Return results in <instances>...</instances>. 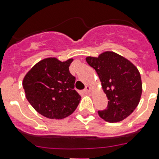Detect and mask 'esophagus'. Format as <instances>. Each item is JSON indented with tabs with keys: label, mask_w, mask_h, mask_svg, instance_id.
<instances>
[{
	"label": "esophagus",
	"mask_w": 159,
	"mask_h": 159,
	"mask_svg": "<svg viewBox=\"0 0 159 159\" xmlns=\"http://www.w3.org/2000/svg\"><path fill=\"white\" fill-rule=\"evenodd\" d=\"M91 87L90 86H86V88H85V90H84V93L85 94H89V93L91 92Z\"/></svg>",
	"instance_id": "1"
}]
</instances>
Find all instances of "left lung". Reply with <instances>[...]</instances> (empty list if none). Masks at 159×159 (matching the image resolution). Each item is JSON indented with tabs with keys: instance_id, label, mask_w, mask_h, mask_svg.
Instances as JSON below:
<instances>
[{
	"instance_id": "1",
	"label": "left lung",
	"mask_w": 159,
	"mask_h": 159,
	"mask_svg": "<svg viewBox=\"0 0 159 159\" xmlns=\"http://www.w3.org/2000/svg\"><path fill=\"white\" fill-rule=\"evenodd\" d=\"M86 60L96 71L109 100L107 109L98 111L99 116L106 122H117L131 115L142 94L141 77L135 64L113 51L87 56Z\"/></svg>"
}]
</instances>
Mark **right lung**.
Here are the masks:
<instances>
[{
  "mask_svg": "<svg viewBox=\"0 0 159 159\" xmlns=\"http://www.w3.org/2000/svg\"><path fill=\"white\" fill-rule=\"evenodd\" d=\"M73 59L60 61L49 57L35 64L24 76L25 96L37 113L50 119H63L76 110L81 96L74 90L69 72Z\"/></svg>",
  "mask_w": 159,
  "mask_h": 159,
  "instance_id": "right-lung-1",
  "label": "right lung"
}]
</instances>
